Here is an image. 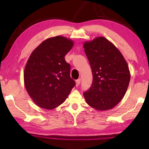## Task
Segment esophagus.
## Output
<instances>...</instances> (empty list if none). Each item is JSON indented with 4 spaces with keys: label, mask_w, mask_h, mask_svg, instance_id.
<instances>
[{
    "label": "esophagus",
    "mask_w": 149,
    "mask_h": 149,
    "mask_svg": "<svg viewBox=\"0 0 149 149\" xmlns=\"http://www.w3.org/2000/svg\"><path fill=\"white\" fill-rule=\"evenodd\" d=\"M80 83H81V79H77L76 81H75V84H76V86L77 87L79 86V84H80Z\"/></svg>",
    "instance_id": "34e87169"
}]
</instances>
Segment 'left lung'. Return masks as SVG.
Returning <instances> with one entry per match:
<instances>
[{"label":"left lung","mask_w":149,"mask_h":149,"mask_svg":"<svg viewBox=\"0 0 149 149\" xmlns=\"http://www.w3.org/2000/svg\"><path fill=\"white\" fill-rule=\"evenodd\" d=\"M93 73V84L84 93L88 104L99 111L116 107L124 97L130 81L129 67L116 47L105 37L84 42Z\"/></svg>","instance_id":"obj_1"}]
</instances>
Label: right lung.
Segmentation results:
<instances>
[{
    "label": "right lung",
    "instance_id": "add662e5",
    "mask_svg": "<svg viewBox=\"0 0 149 149\" xmlns=\"http://www.w3.org/2000/svg\"><path fill=\"white\" fill-rule=\"evenodd\" d=\"M74 41L62 36L42 41L30 55L24 73V85L38 107L52 110L65 101L75 83L64 56Z\"/></svg>",
    "mask_w": 149,
    "mask_h": 149
}]
</instances>
